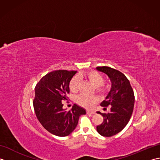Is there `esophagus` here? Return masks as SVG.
<instances>
[{
	"mask_svg": "<svg viewBox=\"0 0 160 160\" xmlns=\"http://www.w3.org/2000/svg\"><path fill=\"white\" fill-rule=\"evenodd\" d=\"M87 114H95L96 113V112L93 111H87Z\"/></svg>",
	"mask_w": 160,
	"mask_h": 160,
	"instance_id": "34e87169",
	"label": "esophagus"
}]
</instances>
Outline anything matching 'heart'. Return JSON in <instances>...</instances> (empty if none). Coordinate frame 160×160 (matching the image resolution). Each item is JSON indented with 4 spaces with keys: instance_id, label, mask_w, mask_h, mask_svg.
I'll return each mask as SVG.
<instances>
[{
    "instance_id": "heart-1",
    "label": "heart",
    "mask_w": 160,
    "mask_h": 160,
    "mask_svg": "<svg viewBox=\"0 0 160 160\" xmlns=\"http://www.w3.org/2000/svg\"><path fill=\"white\" fill-rule=\"evenodd\" d=\"M80 78H84L89 80L92 85L98 88L102 85L104 83V78L96 71H88L83 74L79 75ZM80 79L78 77H74L69 82V89L72 92H77L79 89ZM76 101L80 106L85 108H90L95 102V98L85 95H80L76 98Z\"/></svg>"
}]
</instances>
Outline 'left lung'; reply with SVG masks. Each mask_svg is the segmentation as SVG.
<instances>
[{"mask_svg": "<svg viewBox=\"0 0 160 160\" xmlns=\"http://www.w3.org/2000/svg\"><path fill=\"white\" fill-rule=\"evenodd\" d=\"M96 69L107 74L111 82V90L100 104L104 108L111 106V112L107 114L97 112L104 118L102 123L97 126V131L102 136L111 137L120 132L130 120L135 103L134 93L129 80L120 71L108 67H98Z\"/></svg>", "mask_w": 160, "mask_h": 160, "instance_id": "1", "label": "left lung"}]
</instances>
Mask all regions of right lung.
Wrapping results in <instances>:
<instances>
[{
    "label": "right lung",
    "instance_id": "add662e5",
    "mask_svg": "<svg viewBox=\"0 0 160 160\" xmlns=\"http://www.w3.org/2000/svg\"><path fill=\"white\" fill-rule=\"evenodd\" d=\"M76 71L57 70L45 75L35 87L33 104L39 122L47 131L59 137H65L77 127L81 115L86 110L74 104L71 111L62 108V101L67 100L69 82Z\"/></svg>",
    "mask_w": 160,
    "mask_h": 160
}]
</instances>
